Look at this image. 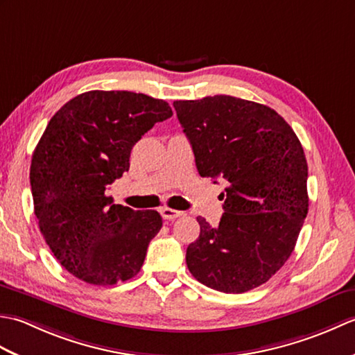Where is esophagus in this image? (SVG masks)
<instances>
[{
	"label": "esophagus",
	"mask_w": 355,
	"mask_h": 355,
	"mask_svg": "<svg viewBox=\"0 0 355 355\" xmlns=\"http://www.w3.org/2000/svg\"><path fill=\"white\" fill-rule=\"evenodd\" d=\"M160 214L163 216V220H175V218L183 215V212H180V210H175V209H171V207H163L160 210Z\"/></svg>",
	"instance_id": "34e87169"
}]
</instances>
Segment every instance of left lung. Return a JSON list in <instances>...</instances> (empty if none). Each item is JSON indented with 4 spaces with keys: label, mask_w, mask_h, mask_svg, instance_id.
I'll return each instance as SVG.
<instances>
[{
    "label": "left lung",
    "mask_w": 355,
    "mask_h": 355,
    "mask_svg": "<svg viewBox=\"0 0 355 355\" xmlns=\"http://www.w3.org/2000/svg\"><path fill=\"white\" fill-rule=\"evenodd\" d=\"M201 177L227 182L218 225L198 216L186 263L209 288L266 284L294 250L308 214V164L297 135L267 105L233 96L175 101Z\"/></svg>",
    "instance_id": "left-lung-1"
}]
</instances>
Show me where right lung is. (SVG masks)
I'll use <instances>...</instances> for the list:
<instances>
[{
  "instance_id": "add662e5",
  "label": "right lung",
  "mask_w": 355,
  "mask_h": 355,
  "mask_svg": "<svg viewBox=\"0 0 355 355\" xmlns=\"http://www.w3.org/2000/svg\"><path fill=\"white\" fill-rule=\"evenodd\" d=\"M171 116L162 99L94 89L45 128L30 166L35 215L55 258L80 281L114 285L140 271L162 216L114 205L107 189L130 169L141 135Z\"/></svg>"
}]
</instances>
